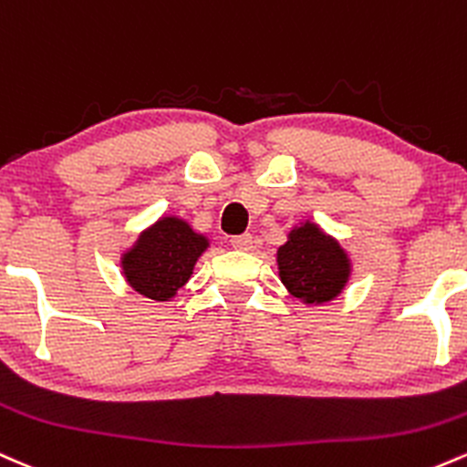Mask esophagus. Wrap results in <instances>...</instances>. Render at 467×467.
Segmentation results:
<instances>
[{
  "label": "esophagus",
  "instance_id": "34e87169",
  "mask_svg": "<svg viewBox=\"0 0 467 467\" xmlns=\"http://www.w3.org/2000/svg\"><path fill=\"white\" fill-rule=\"evenodd\" d=\"M230 244H233V248H237V250H250L253 248V234L250 233L234 234V237L230 239Z\"/></svg>",
  "mask_w": 467,
  "mask_h": 467
}]
</instances>
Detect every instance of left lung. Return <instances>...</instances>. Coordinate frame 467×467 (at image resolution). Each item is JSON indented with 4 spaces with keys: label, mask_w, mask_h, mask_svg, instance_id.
<instances>
[{
    "label": "left lung",
    "mask_w": 467,
    "mask_h": 467,
    "mask_svg": "<svg viewBox=\"0 0 467 467\" xmlns=\"http://www.w3.org/2000/svg\"><path fill=\"white\" fill-rule=\"evenodd\" d=\"M284 285L306 304L332 301L350 275L346 253L335 239L326 237L315 223H304L290 233L276 253Z\"/></svg>",
    "instance_id": "left-lung-1"
}]
</instances>
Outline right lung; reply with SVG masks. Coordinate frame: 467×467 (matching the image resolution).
I'll list each match as a JSON object with an SVG mask.
<instances>
[{
    "label": "right lung",
    "instance_id": "add662e5",
    "mask_svg": "<svg viewBox=\"0 0 467 467\" xmlns=\"http://www.w3.org/2000/svg\"><path fill=\"white\" fill-rule=\"evenodd\" d=\"M208 248V239L177 217H161L140 234L121 259L128 284L140 295L168 301L191 279L194 264Z\"/></svg>",
    "mask_w": 467,
    "mask_h": 467
}]
</instances>
